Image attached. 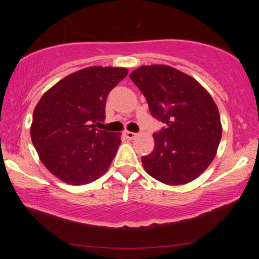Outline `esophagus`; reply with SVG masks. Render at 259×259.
<instances>
[{
	"label": "esophagus",
	"instance_id": "1",
	"mask_svg": "<svg viewBox=\"0 0 259 259\" xmlns=\"http://www.w3.org/2000/svg\"><path fill=\"white\" fill-rule=\"evenodd\" d=\"M124 136H125L126 138H128L129 140H131V139H134L137 135H136L135 133H131V131H125V133H124Z\"/></svg>",
	"mask_w": 259,
	"mask_h": 259
}]
</instances>
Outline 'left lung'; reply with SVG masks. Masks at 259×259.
Returning <instances> with one entry per match:
<instances>
[{
  "label": "left lung",
  "instance_id": "left-lung-1",
  "mask_svg": "<svg viewBox=\"0 0 259 259\" xmlns=\"http://www.w3.org/2000/svg\"><path fill=\"white\" fill-rule=\"evenodd\" d=\"M130 79L145 96L153 118L166 123L153 134L155 148L141 158L146 171L167 185L196 179L216 156L222 138L219 111L198 82L168 65H146Z\"/></svg>",
  "mask_w": 259,
  "mask_h": 259
}]
</instances>
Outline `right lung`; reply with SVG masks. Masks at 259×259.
Listing matches in <instances>:
<instances>
[{
	"instance_id": "right-lung-1",
	"label": "right lung",
	"mask_w": 259,
	"mask_h": 259,
	"mask_svg": "<svg viewBox=\"0 0 259 259\" xmlns=\"http://www.w3.org/2000/svg\"><path fill=\"white\" fill-rule=\"evenodd\" d=\"M128 70L90 67L59 81L33 112L31 139L47 169L69 185L90 184L107 171L120 135L99 130L107 97Z\"/></svg>"
}]
</instances>
